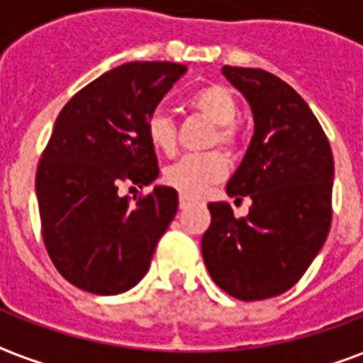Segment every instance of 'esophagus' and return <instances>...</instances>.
Returning a JSON list of instances; mask_svg holds the SVG:
<instances>
[{
    "mask_svg": "<svg viewBox=\"0 0 363 363\" xmlns=\"http://www.w3.org/2000/svg\"><path fill=\"white\" fill-rule=\"evenodd\" d=\"M192 201L194 199L190 198V196H186V194H181V196H179V207H181V209H186Z\"/></svg>",
    "mask_w": 363,
    "mask_h": 363,
    "instance_id": "34e87169",
    "label": "esophagus"
}]
</instances>
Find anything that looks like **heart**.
Listing matches in <instances>:
<instances>
[{
    "mask_svg": "<svg viewBox=\"0 0 363 363\" xmlns=\"http://www.w3.org/2000/svg\"><path fill=\"white\" fill-rule=\"evenodd\" d=\"M188 107L215 124L209 133V147L220 145L228 152H238L242 145V133L235 116L239 104L235 94L224 84H207L188 98ZM148 143L158 152L173 154L177 148V125L165 111H152L145 124ZM228 173V160L220 150L188 154L164 171L167 186L186 196H201L209 186L220 182Z\"/></svg>",
    "mask_w": 363,
    "mask_h": 363,
    "instance_id": "obj_1",
    "label": "heart"
}]
</instances>
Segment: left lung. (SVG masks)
I'll use <instances>...</instances> for the list:
<instances>
[{"label":"left lung","mask_w":363,"mask_h":363,"mask_svg":"<svg viewBox=\"0 0 363 363\" xmlns=\"http://www.w3.org/2000/svg\"><path fill=\"white\" fill-rule=\"evenodd\" d=\"M248 99L254 135L228 194L252 199L245 218L209 203L201 252L213 281L241 301L281 296L303 277L332 226L333 154L320 122L269 71L224 65Z\"/></svg>","instance_id":"obj_1"}]
</instances>
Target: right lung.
Segmentation results:
<instances>
[{
	"mask_svg": "<svg viewBox=\"0 0 363 363\" xmlns=\"http://www.w3.org/2000/svg\"><path fill=\"white\" fill-rule=\"evenodd\" d=\"M186 71L173 62H130L79 90L56 118L35 175L41 233L65 281L115 296L148 271L179 207L173 188L122 196L158 177L145 124Z\"/></svg>",
	"mask_w": 363,
	"mask_h": 363,
	"instance_id": "add662e5",
	"label": "right lung"
}]
</instances>
